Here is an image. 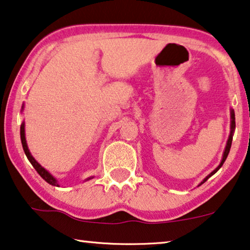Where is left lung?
Instances as JSON below:
<instances>
[{
	"label": "left lung",
	"mask_w": 250,
	"mask_h": 250,
	"mask_svg": "<svg viewBox=\"0 0 250 250\" xmlns=\"http://www.w3.org/2000/svg\"><path fill=\"white\" fill-rule=\"evenodd\" d=\"M235 128H236V122H235V112H233V109H230V134H229V137H228V141H227V144H226V147H225V151H224V154H222V160L220 164L218 165V167L214 168V170L211 172L210 174H208L206 176L205 179L202 180L201 183L199 184V186H201L202 183H205L207 180H208L210 176H212L216 172L219 170L222 167V164L225 163L226 159H227V156L229 154V151H230V147H231V142H232V136H233V132H235Z\"/></svg>",
	"instance_id": "obj_1"
}]
</instances>
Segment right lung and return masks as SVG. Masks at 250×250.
<instances>
[{"mask_svg": "<svg viewBox=\"0 0 250 250\" xmlns=\"http://www.w3.org/2000/svg\"><path fill=\"white\" fill-rule=\"evenodd\" d=\"M24 108V105L22 106V110ZM24 122H22L21 124V127H20V135H21V142H22V147H23V151H24L26 157H28V160L30 161V163L32 164V167L36 168L38 173L40 174V176L42 179L44 180V181H47L49 184H51V186H55V187H59V183H58V180H57L55 176H53L51 173H50L49 171L45 170V168L42 167L41 164H39L37 162V160L34 159L32 156L31 153L29 151V147H28V144H26V140H25V129H24ZM93 179V176H90V178L86 179L85 181H88V180Z\"/></svg>", "mask_w": 250, "mask_h": 250, "instance_id": "add662e5", "label": "right lung"}]
</instances>
